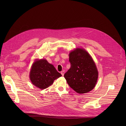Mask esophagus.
Here are the masks:
<instances>
[{
	"label": "esophagus",
	"instance_id": "34e87169",
	"mask_svg": "<svg viewBox=\"0 0 126 126\" xmlns=\"http://www.w3.org/2000/svg\"><path fill=\"white\" fill-rule=\"evenodd\" d=\"M64 73H65V71L63 70V71H61V74H62V76H64Z\"/></svg>",
	"mask_w": 126,
	"mask_h": 126
}]
</instances>
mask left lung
Listing matches in <instances>:
<instances>
[{
	"mask_svg": "<svg viewBox=\"0 0 126 126\" xmlns=\"http://www.w3.org/2000/svg\"><path fill=\"white\" fill-rule=\"evenodd\" d=\"M70 69L64 77L69 86L80 94L88 92L95 87L98 78L96 65L88 53L77 48L69 54Z\"/></svg>",
	"mask_w": 126,
	"mask_h": 126,
	"instance_id": "1",
	"label": "left lung"
}]
</instances>
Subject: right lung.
Instances as JSON below:
<instances>
[{"instance_id": "right-lung-1", "label": "right lung", "mask_w": 126, "mask_h": 126, "mask_svg": "<svg viewBox=\"0 0 126 126\" xmlns=\"http://www.w3.org/2000/svg\"><path fill=\"white\" fill-rule=\"evenodd\" d=\"M61 76L54 66L44 59L37 60L33 64L30 75L32 84L41 89L47 88Z\"/></svg>"}]
</instances>
